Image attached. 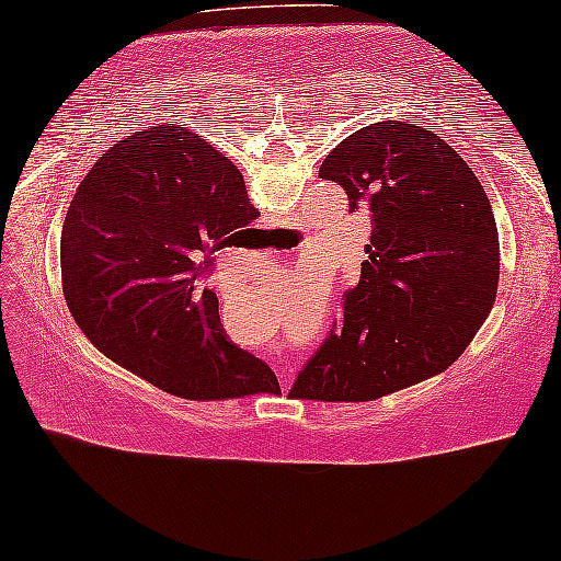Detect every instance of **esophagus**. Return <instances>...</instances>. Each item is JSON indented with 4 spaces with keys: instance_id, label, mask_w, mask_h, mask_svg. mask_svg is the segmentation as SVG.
I'll use <instances>...</instances> for the list:
<instances>
[{
    "instance_id": "esophagus-1",
    "label": "esophagus",
    "mask_w": 561,
    "mask_h": 561,
    "mask_svg": "<svg viewBox=\"0 0 561 561\" xmlns=\"http://www.w3.org/2000/svg\"><path fill=\"white\" fill-rule=\"evenodd\" d=\"M280 381H283V389H290V383H293V368H288V366H283V370H280Z\"/></svg>"
}]
</instances>
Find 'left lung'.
I'll return each mask as SVG.
<instances>
[{"mask_svg": "<svg viewBox=\"0 0 561 561\" xmlns=\"http://www.w3.org/2000/svg\"><path fill=\"white\" fill-rule=\"evenodd\" d=\"M351 210L374 220L368 261L343 318L300 370L293 396L370 401L442 374L486 321L499 286V232L467 160L431 127H360L323 160Z\"/></svg>", "mask_w": 561, "mask_h": 561, "instance_id": "1", "label": "left lung"}]
</instances>
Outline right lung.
<instances>
[{
    "mask_svg": "<svg viewBox=\"0 0 561 561\" xmlns=\"http://www.w3.org/2000/svg\"><path fill=\"white\" fill-rule=\"evenodd\" d=\"M255 215L240 170L201 135L172 125L127 135L67 210V308L98 351L180 399L280 391L268 364L226 339L203 286L210 255Z\"/></svg>",
    "mask_w": 561,
    "mask_h": 561,
    "instance_id": "1",
    "label": "right lung"
}]
</instances>
